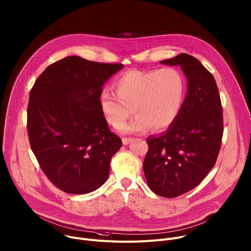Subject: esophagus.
Returning <instances> with one entry per match:
<instances>
[{"mask_svg":"<svg viewBox=\"0 0 251 251\" xmlns=\"http://www.w3.org/2000/svg\"><path fill=\"white\" fill-rule=\"evenodd\" d=\"M132 141H133V138H122L123 145H128Z\"/></svg>","mask_w":251,"mask_h":251,"instance_id":"1","label":"esophagus"}]
</instances>
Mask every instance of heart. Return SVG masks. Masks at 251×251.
<instances>
[{
  "label": "heart",
  "instance_id": "obj_1",
  "mask_svg": "<svg viewBox=\"0 0 251 251\" xmlns=\"http://www.w3.org/2000/svg\"><path fill=\"white\" fill-rule=\"evenodd\" d=\"M116 93L103 90L100 110L111 126H122L132 111L133 119L120 128L124 133H144L169 128L182 109L185 80L174 67L128 70L114 81Z\"/></svg>",
  "mask_w": 251,
  "mask_h": 251
}]
</instances>
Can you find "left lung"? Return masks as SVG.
Listing matches in <instances>:
<instances>
[{
    "mask_svg": "<svg viewBox=\"0 0 251 251\" xmlns=\"http://www.w3.org/2000/svg\"><path fill=\"white\" fill-rule=\"evenodd\" d=\"M160 63L180 66L188 91L175 122L147 138L143 168L155 194L176 198L196 188L216 164L224 133L223 107L216 80L196 57L181 53Z\"/></svg>",
    "mask_w": 251,
    "mask_h": 251,
    "instance_id": "1",
    "label": "left lung"
}]
</instances>
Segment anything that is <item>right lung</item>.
<instances>
[{
    "label": "right lung",
    "mask_w": 251,
    "mask_h": 251,
    "mask_svg": "<svg viewBox=\"0 0 251 251\" xmlns=\"http://www.w3.org/2000/svg\"><path fill=\"white\" fill-rule=\"evenodd\" d=\"M124 67L64 57L35 80L27 107L31 150L50 181L68 194H88L109 175L122 146L99 106L105 82Z\"/></svg>",
    "instance_id": "obj_1"
}]
</instances>
